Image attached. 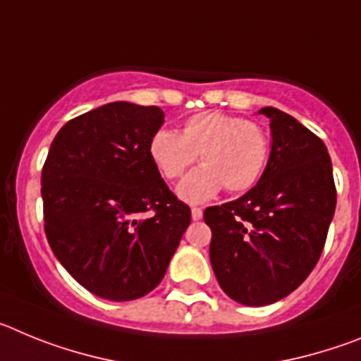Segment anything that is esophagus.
Listing matches in <instances>:
<instances>
[{"instance_id":"34e87169","label":"esophagus","mask_w":361,"mask_h":361,"mask_svg":"<svg viewBox=\"0 0 361 361\" xmlns=\"http://www.w3.org/2000/svg\"><path fill=\"white\" fill-rule=\"evenodd\" d=\"M191 219H193V220L202 219V209L197 208V206H193V208H191Z\"/></svg>"}]
</instances>
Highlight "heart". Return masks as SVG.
<instances>
[{"label": "heart", "mask_w": 361, "mask_h": 361, "mask_svg": "<svg viewBox=\"0 0 361 361\" xmlns=\"http://www.w3.org/2000/svg\"><path fill=\"white\" fill-rule=\"evenodd\" d=\"M269 141L258 124L222 111L190 117L180 132L159 130L149 139L148 153L162 178L175 180L195 162L178 184L177 193L190 204L213 199L222 188L242 193L257 184L266 168Z\"/></svg>", "instance_id": "obj_1"}]
</instances>
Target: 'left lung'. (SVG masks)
Segmentation results:
<instances>
[{
    "label": "left lung",
    "instance_id": "obj_1",
    "mask_svg": "<svg viewBox=\"0 0 361 361\" xmlns=\"http://www.w3.org/2000/svg\"><path fill=\"white\" fill-rule=\"evenodd\" d=\"M271 153L255 188L212 206L209 260L220 288L238 304L262 307L295 291L317 266L336 208L333 164L324 141L273 106Z\"/></svg>",
    "mask_w": 361,
    "mask_h": 361
}]
</instances>
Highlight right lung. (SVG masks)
Here are the masks:
<instances>
[{
  "label": "right lung",
  "mask_w": 361,
  "mask_h": 361,
  "mask_svg": "<svg viewBox=\"0 0 361 361\" xmlns=\"http://www.w3.org/2000/svg\"><path fill=\"white\" fill-rule=\"evenodd\" d=\"M159 106L117 101L68 121L41 171L44 233L56 258L101 298L128 302L161 283L191 222L148 153Z\"/></svg>",
  "instance_id": "obj_1"
}]
</instances>
